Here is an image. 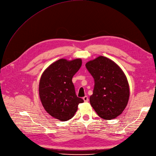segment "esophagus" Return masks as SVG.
<instances>
[{"label":"esophagus","mask_w":156,"mask_h":156,"mask_svg":"<svg viewBox=\"0 0 156 156\" xmlns=\"http://www.w3.org/2000/svg\"><path fill=\"white\" fill-rule=\"evenodd\" d=\"M83 99L84 100V101L85 102H87L88 101V96H85V97H84L83 98Z\"/></svg>","instance_id":"34e87169"}]
</instances>
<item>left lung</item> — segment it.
Listing matches in <instances>:
<instances>
[{
	"mask_svg": "<svg viewBox=\"0 0 156 156\" xmlns=\"http://www.w3.org/2000/svg\"><path fill=\"white\" fill-rule=\"evenodd\" d=\"M86 67L95 81L91 105L103 119H114L122 113L129 101L126 76L113 61L102 55L87 62Z\"/></svg>",
	"mask_w": 156,
	"mask_h": 156,
	"instance_id": "1",
	"label": "left lung"
}]
</instances>
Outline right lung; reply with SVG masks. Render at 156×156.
Segmentation results:
<instances>
[{
    "mask_svg": "<svg viewBox=\"0 0 156 156\" xmlns=\"http://www.w3.org/2000/svg\"><path fill=\"white\" fill-rule=\"evenodd\" d=\"M82 59H60L43 72L39 83V95L47 113L61 121L71 119L78 105L84 102L77 97L72 77L80 69Z\"/></svg>",
    "mask_w": 156,
    "mask_h": 156,
    "instance_id": "1",
    "label": "right lung"
}]
</instances>
